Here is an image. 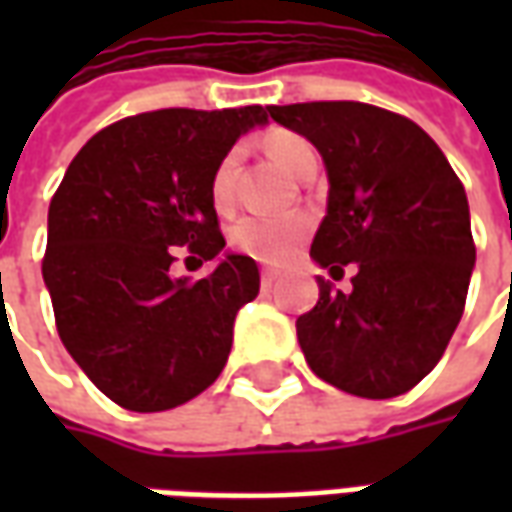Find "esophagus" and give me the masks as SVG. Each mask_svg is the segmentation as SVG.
<instances>
[{
  "label": "esophagus",
  "mask_w": 512,
  "mask_h": 512,
  "mask_svg": "<svg viewBox=\"0 0 512 512\" xmlns=\"http://www.w3.org/2000/svg\"><path fill=\"white\" fill-rule=\"evenodd\" d=\"M260 279H263V288H271L279 279V271L277 268H263V271H260Z\"/></svg>",
  "instance_id": "34e87169"
}]
</instances>
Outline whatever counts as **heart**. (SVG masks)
<instances>
[{
  "label": "heart",
  "mask_w": 512,
  "mask_h": 512,
  "mask_svg": "<svg viewBox=\"0 0 512 512\" xmlns=\"http://www.w3.org/2000/svg\"><path fill=\"white\" fill-rule=\"evenodd\" d=\"M271 156L277 158L290 175L304 178L310 167H318V150L310 139L293 131H274L266 139ZM238 150H227L219 164L213 167L208 194L213 208L227 213L235 205V178H238ZM312 222L304 213H285V216H244L230 227V246L238 255L252 257L257 263H285L310 235Z\"/></svg>",
  "instance_id": "1"
}]
</instances>
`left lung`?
<instances>
[{
	"mask_svg": "<svg viewBox=\"0 0 512 512\" xmlns=\"http://www.w3.org/2000/svg\"><path fill=\"white\" fill-rule=\"evenodd\" d=\"M307 136L329 172V208L310 255L356 263L354 290L318 279L296 321L312 373L348 395L386 400L428 376L466 307L474 268L469 202L439 145L408 117L359 101L268 106Z\"/></svg>",
	"mask_w": 512,
	"mask_h": 512,
	"instance_id": "1",
	"label": "left lung"
}]
</instances>
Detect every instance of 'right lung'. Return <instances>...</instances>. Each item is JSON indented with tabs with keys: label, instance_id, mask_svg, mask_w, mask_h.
Here are the masks:
<instances>
[{
	"label": "right lung",
	"instance_id": "obj_1",
	"mask_svg": "<svg viewBox=\"0 0 512 512\" xmlns=\"http://www.w3.org/2000/svg\"><path fill=\"white\" fill-rule=\"evenodd\" d=\"M268 106L158 109L101 128L76 153L49 205L43 279L62 345L109 400L167 411L227 365L235 312L260 293L252 257L213 274L169 277L178 252L224 249L208 183Z\"/></svg>",
	"mask_w": 512,
	"mask_h": 512
}]
</instances>
